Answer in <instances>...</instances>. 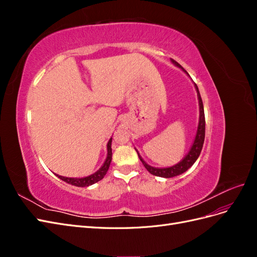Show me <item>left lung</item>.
Here are the masks:
<instances>
[{
    "label": "left lung",
    "instance_id": "obj_1",
    "mask_svg": "<svg viewBox=\"0 0 257 257\" xmlns=\"http://www.w3.org/2000/svg\"><path fill=\"white\" fill-rule=\"evenodd\" d=\"M172 62L176 66L182 68V66L179 64L178 62H176L175 60L172 59ZM182 71L184 73H186V71L183 68H182ZM186 74H188V73H186ZM195 89L197 91V97H198V103H199V122H198V127H197L195 139H194V143L191 147L189 153L185 155V157L182 159V161H180L178 163V164H176L172 167L157 168V167H152L150 165H148L147 163L143 160L141 155H139V153L137 152L138 157H139V159H141V161L144 164V166L146 167V169L150 174H152L153 176L163 177V178H172V177H176V176L181 175V174L185 173L186 170H188L194 164V163L196 162V160L199 157L200 151H201V149H203V145H204V142H205V125H206V122H205V112H204L203 100H201V97H200V94H199V91H198L196 83H195Z\"/></svg>",
    "mask_w": 257,
    "mask_h": 257
}]
</instances>
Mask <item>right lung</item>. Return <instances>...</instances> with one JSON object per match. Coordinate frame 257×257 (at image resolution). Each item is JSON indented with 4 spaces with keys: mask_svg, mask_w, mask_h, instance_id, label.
Segmentation results:
<instances>
[{
    "mask_svg": "<svg viewBox=\"0 0 257 257\" xmlns=\"http://www.w3.org/2000/svg\"><path fill=\"white\" fill-rule=\"evenodd\" d=\"M111 141L112 138L109 139V142L107 144V158L106 161L104 162L103 166L100 167L96 173L92 174L88 177H84V178H68V177H62L57 175L61 180L65 181L66 183H69L72 185L75 186H80V188H84V186H89L94 184L96 182H98L99 180H102L104 178V176L106 175V173L108 172V168L110 166V162H111V157H112V152H111Z\"/></svg>",
    "mask_w": 257,
    "mask_h": 257,
    "instance_id": "1",
    "label": "right lung"
}]
</instances>
